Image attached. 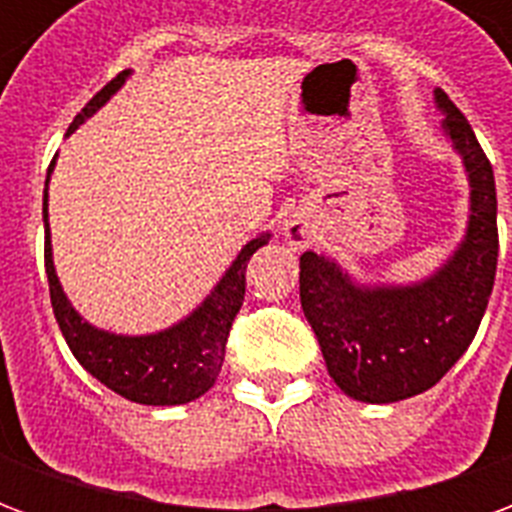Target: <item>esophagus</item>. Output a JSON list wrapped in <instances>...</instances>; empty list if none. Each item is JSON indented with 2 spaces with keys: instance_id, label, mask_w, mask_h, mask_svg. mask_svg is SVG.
<instances>
[{
  "instance_id": "34e87169",
  "label": "esophagus",
  "mask_w": 512,
  "mask_h": 512,
  "mask_svg": "<svg viewBox=\"0 0 512 512\" xmlns=\"http://www.w3.org/2000/svg\"><path fill=\"white\" fill-rule=\"evenodd\" d=\"M312 238H315V230H312V224L307 219H290L285 224V241L290 246H296V249H304V246L312 244Z\"/></svg>"
}]
</instances>
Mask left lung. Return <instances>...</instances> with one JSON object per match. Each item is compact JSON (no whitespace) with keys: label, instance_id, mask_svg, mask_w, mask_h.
I'll return each instance as SVG.
<instances>
[{"label":"left lung","instance_id":"1","mask_svg":"<svg viewBox=\"0 0 512 512\" xmlns=\"http://www.w3.org/2000/svg\"><path fill=\"white\" fill-rule=\"evenodd\" d=\"M444 134L469 175V222L450 260L414 285H356L329 257L301 255V310L326 370L362 403H397L439 384L472 345L491 299L499 257L496 183L469 120L436 90Z\"/></svg>","mask_w":512,"mask_h":512}]
</instances>
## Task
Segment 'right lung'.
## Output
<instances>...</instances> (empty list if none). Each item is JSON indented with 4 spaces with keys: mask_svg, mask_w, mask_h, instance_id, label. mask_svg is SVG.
Masks as SVG:
<instances>
[{
    "mask_svg": "<svg viewBox=\"0 0 512 512\" xmlns=\"http://www.w3.org/2000/svg\"><path fill=\"white\" fill-rule=\"evenodd\" d=\"M128 73L131 71L117 73L101 93L93 95V101L76 115L68 134L82 126L87 117H93L126 84ZM51 169H54V161L49 167V178ZM49 178L43 191L46 277H49L54 318L60 323L62 337L73 356L79 359V365L112 392L142 406H180L205 395L219 378L227 334L233 329L235 315L244 304L246 263L260 246L268 244L271 235H257L238 252L233 266L224 271L219 285L211 290V296L202 301L189 318H183L164 332L139 334V337L104 332V329H95L93 323L82 321V315L71 307L54 271L49 235Z\"/></svg>",
    "mask_w": 512,
    "mask_h": 512,
    "instance_id": "right-lung-1",
    "label": "right lung"
}]
</instances>
